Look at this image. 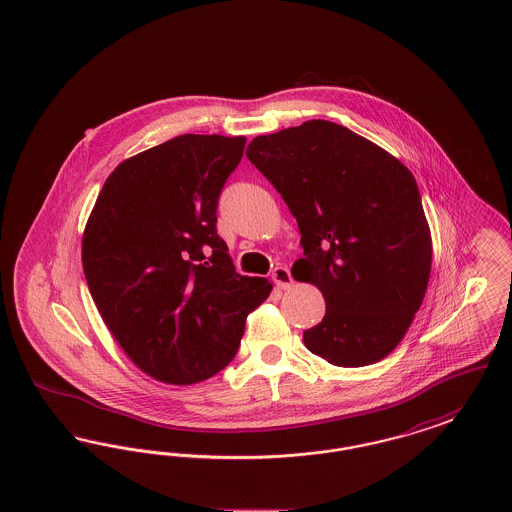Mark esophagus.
<instances>
[{"instance_id": "1", "label": "esophagus", "mask_w": 512, "mask_h": 512, "mask_svg": "<svg viewBox=\"0 0 512 512\" xmlns=\"http://www.w3.org/2000/svg\"><path fill=\"white\" fill-rule=\"evenodd\" d=\"M272 280L280 290H290L293 284L292 274L286 267H276L272 270Z\"/></svg>"}]
</instances>
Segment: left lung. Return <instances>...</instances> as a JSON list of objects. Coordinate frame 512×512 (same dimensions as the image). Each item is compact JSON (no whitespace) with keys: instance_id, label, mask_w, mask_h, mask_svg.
Instances as JSON below:
<instances>
[{"instance_id":"1","label":"left lung","mask_w":512,"mask_h":512,"mask_svg":"<svg viewBox=\"0 0 512 512\" xmlns=\"http://www.w3.org/2000/svg\"><path fill=\"white\" fill-rule=\"evenodd\" d=\"M290 207L301 232L297 282L324 295L303 332L330 365L388 357L426 295L432 236L413 172L386 149L330 121L257 136L245 151Z\"/></svg>"}]
</instances>
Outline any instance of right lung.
Returning a JSON list of instances; mask_svg holds the SVG:
<instances>
[{"mask_svg": "<svg viewBox=\"0 0 512 512\" xmlns=\"http://www.w3.org/2000/svg\"><path fill=\"white\" fill-rule=\"evenodd\" d=\"M244 147V136L182 134L146 149L109 174L86 222L82 267L99 315L159 382L215 376L272 290L236 272L217 234L219 195Z\"/></svg>", "mask_w": 512, "mask_h": 512, "instance_id": "right-lung-1", "label": "right lung"}]
</instances>
